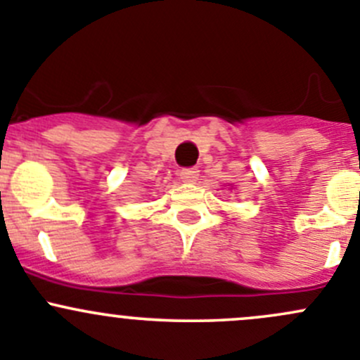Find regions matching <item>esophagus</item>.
Listing matches in <instances>:
<instances>
[{
	"instance_id": "obj_1",
	"label": "esophagus",
	"mask_w": 360,
	"mask_h": 360,
	"mask_svg": "<svg viewBox=\"0 0 360 360\" xmlns=\"http://www.w3.org/2000/svg\"><path fill=\"white\" fill-rule=\"evenodd\" d=\"M198 172H200L198 169H183L179 172V177L184 181V183H195L198 177Z\"/></svg>"
}]
</instances>
